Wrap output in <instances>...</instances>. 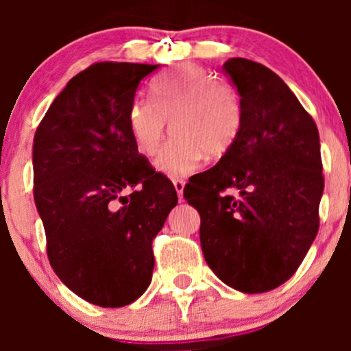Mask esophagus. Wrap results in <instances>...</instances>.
<instances>
[{"mask_svg":"<svg viewBox=\"0 0 351 351\" xmlns=\"http://www.w3.org/2000/svg\"><path fill=\"white\" fill-rule=\"evenodd\" d=\"M173 185H175L176 193H178V200H183V189H185V180H173Z\"/></svg>","mask_w":351,"mask_h":351,"instance_id":"34e87169","label":"esophagus"}]
</instances>
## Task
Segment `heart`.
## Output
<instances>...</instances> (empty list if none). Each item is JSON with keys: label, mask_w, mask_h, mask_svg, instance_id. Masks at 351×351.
<instances>
[{"label": "heart", "mask_w": 351, "mask_h": 351, "mask_svg": "<svg viewBox=\"0 0 351 351\" xmlns=\"http://www.w3.org/2000/svg\"><path fill=\"white\" fill-rule=\"evenodd\" d=\"M130 134L144 156L154 158L168 134H176L158 159V168L183 178L202 168L205 158H224L241 137L243 100L236 88L204 67L182 66L159 77L153 100L130 108Z\"/></svg>", "instance_id": "heart-1"}]
</instances>
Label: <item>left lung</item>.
Returning <instances> with one entry per match:
<instances>
[{
	"mask_svg": "<svg viewBox=\"0 0 351 351\" xmlns=\"http://www.w3.org/2000/svg\"><path fill=\"white\" fill-rule=\"evenodd\" d=\"M224 71L243 100L241 137L183 197L200 214L202 251L212 271L239 292L261 293L295 274L319 229V132L267 66L232 58Z\"/></svg>",
	"mask_w": 351,
	"mask_h": 351,
	"instance_id": "8db88e82",
	"label": "left lung"
}]
</instances>
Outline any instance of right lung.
Listing matches in <instances>:
<instances>
[{
  "mask_svg": "<svg viewBox=\"0 0 351 351\" xmlns=\"http://www.w3.org/2000/svg\"><path fill=\"white\" fill-rule=\"evenodd\" d=\"M158 67L91 64L56 97L34 137V198L49 261L95 306L122 307L146 292L153 239L178 202L129 125L137 88Z\"/></svg>",
  "mask_w": 351,
  "mask_h": 351,
  "instance_id": "add662e5",
  "label": "right lung"
}]
</instances>
